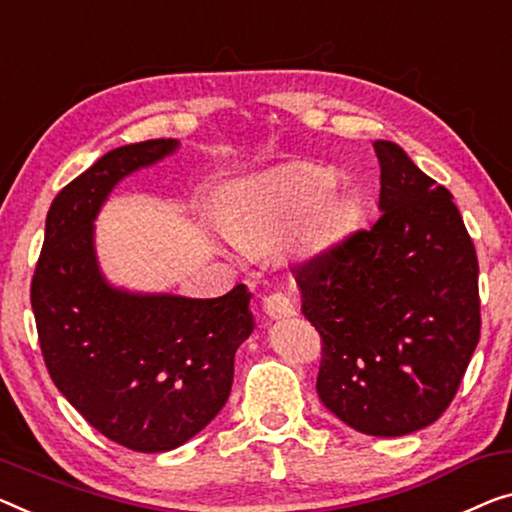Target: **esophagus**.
Masks as SVG:
<instances>
[{
  "label": "esophagus",
  "mask_w": 512,
  "mask_h": 512,
  "mask_svg": "<svg viewBox=\"0 0 512 512\" xmlns=\"http://www.w3.org/2000/svg\"><path fill=\"white\" fill-rule=\"evenodd\" d=\"M262 305H264V312H266V317L269 319H287V317H292L294 315V303L287 299L285 294H280V292H276V294H269V296H264V301H262Z\"/></svg>",
  "instance_id": "esophagus-1"
}]
</instances>
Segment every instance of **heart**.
<instances>
[{
	"label": "heart",
	"mask_w": 512,
	"mask_h": 512,
	"mask_svg": "<svg viewBox=\"0 0 512 512\" xmlns=\"http://www.w3.org/2000/svg\"><path fill=\"white\" fill-rule=\"evenodd\" d=\"M329 174L310 163L282 165L278 170L227 183L220 193L216 223L225 239L243 253H262L280 239L292 218L315 200ZM331 216V200L319 197L305 220L303 234L312 239Z\"/></svg>",
	"instance_id": "obj_1"
}]
</instances>
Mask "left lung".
I'll use <instances>...</instances> for the list:
<instances>
[{
    "label": "left lung",
    "instance_id": "1",
    "mask_svg": "<svg viewBox=\"0 0 512 512\" xmlns=\"http://www.w3.org/2000/svg\"><path fill=\"white\" fill-rule=\"evenodd\" d=\"M372 147L379 220L292 276L324 340L319 400L358 432L402 437L444 414L474 356L478 259L453 195L400 144Z\"/></svg>",
    "mask_w": 512,
    "mask_h": 512
}]
</instances>
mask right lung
I'll list each match as a JSON object with an SVG mask.
<instances>
[{"instance_id":"1","label":"right lung","mask_w":512,"mask_h":512,"mask_svg":"<svg viewBox=\"0 0 512 512\" xmlns=\"http://www.w3.org/2000/svg\"><path fill=\"white\" fill-rule=\"evenodd\" d=\"M179 140L112 149L55 197L32 280L43 358L59 393L114 444L165 453L202 432L232 391L234 354L255 329L246 285L218 299L135 292L108 280L96 218L131 174Z\"/></svg>"}]
</instances>
